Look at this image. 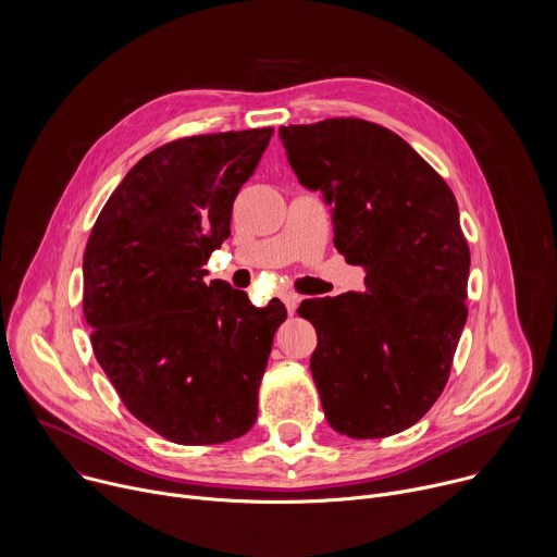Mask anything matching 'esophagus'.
Returning <instances> with one entry per match:
<instances>
[{
  "label": "esophagus",
  "instance_id": "obj_1",
  "mask_svg": "<svg viewBox=\"0 0 557 557\" xmlns=\"http://www.w3.org/2000/svg\"><path fill=\"white\" fill-rule=\"evenodd\" d=\"M282 301H284V306H286V310H288V314H295V310H297V301H299V297L297 295H284L282 297Z\"/></svg>",
  "mask_w": 557,
  "mask_h": 557
}]
</instances>
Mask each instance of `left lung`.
<instances>
[{
  "mask_svg": "<svg viewBox=\"0 0 557 557\" xmlns=\"http://www.w3.org/2000/svg\"><path fill=\"white\" fill-rule=\"evenodd\" d=\"M306 189L333 205L335 247L366 293L304 299L310 372L331 428L404 432L436 404L467 322L469 247L447 183L399 136L361 119L280 127Z\"/></svg>",
  "mask_w": 557,
  "mask_h": 557,
  "instance_id": "1",
  "label": "left lung"
}]
</instances>
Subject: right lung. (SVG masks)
I'll return each mask as SVG.
<instances>
[{
    "label": "right lung",
    "instance_id": "1",
    "mask_svg": "<svg viewBox=\"0 0 557 557\" xmlns=\"http://www.w3.org/2000/svg\"><path fill=\"white\" fill-rule=\"evenodd\" d=\"M273 127L200 134L143 156L101 209L84 256V314L125 408L178 445L247 434L280 299L256 308L202 269Z\"/></svg>",
    "mask_w": 557,
    "mask_h": 557
}]
</instances>
